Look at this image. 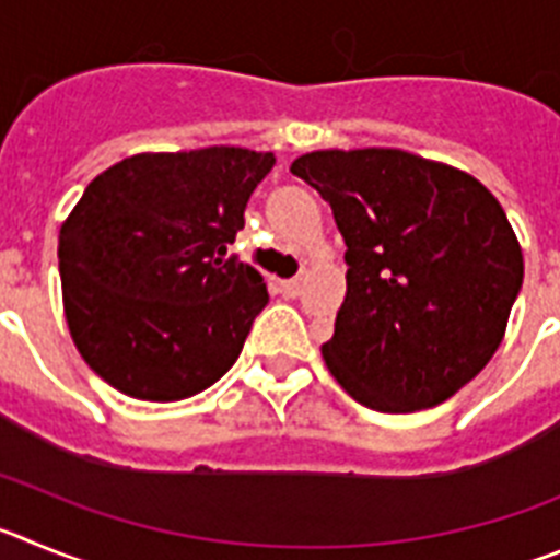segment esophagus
Returning a JSON list of instances; mask_svg holds the SVG:
<instances>
[{"label":"esophagus","instance_id":"1","mask_svg":"<svg viewBox=\"0 0 560 560\" xmlns=\"http://www.w3.org/2000/svg\"><path fill=\"white\" fill-rule=\"evenodd\" d=\"M279 292L284 295V299H295L301 292V279H284L279 281Z\"/></svg>","mask_w":560,"mask_h":560}]
</instances>
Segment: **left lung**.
Instances as JSON below:
<instances>
[{"label":"left lung","instance_id":"8db88e82","mask_svg":"<svg viewBox=\"0 0 560 560\" xmlns=\"http://www.w3.org/2000/svg\"><path fill=\"white\" fill-rule=\"evenodd\" d=\"M292 175L329 200L346 299L331 376L380 412L435 407L500 349L525 261L500 200L468 173L390 148L317 150Z\"/></svg>","mask_w":560,"mask_h":560}]
</instances>
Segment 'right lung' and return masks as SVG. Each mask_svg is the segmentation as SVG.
Wrapping results in <instances>:
<instances>
[{
    "label": "right lung",
    "instance_id": "1",
    "mask_svg": "<svg viewBox=\"0 0 560 560\" xmlns=\"http://www.w3.org/2000/svg\"><path fill=\"white\" fill-rule=\"evenodd\" d=\"M273 153H139L100 173L60 225L72 340L125 396L178 401L236 362L268 304L259 270L225 259Z\"/></svg>",
    "mask_w": 560,
    "mask_h": 560
}]
</instances>
